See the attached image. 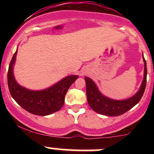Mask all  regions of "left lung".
<instances>
[{"mask_svg":"<svg viewBox=\"0 0 154 154\" xmlns=\"http://www.w3.org/2000/svg\"><path fill=\"white\" fill-rule=\"evenodd\" d=\"M143 59L145 67L144 77L142 84L139 91L133 96L128 99L118 100L111 99L108 97L104 96L98 89L95 83L91 79L88 77H85L88 102L93 111L105 116H116L125 114L138 103L142 98L145 89H146V77H147L146 61L144 59L143 55Z\"/></svg>","mask_w":154,"mask_h":154,"instance_id":"8db88e82","label":"left lung"}]
</instances>
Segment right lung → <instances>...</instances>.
<instances>
[{
	"label": "right lung",
	"instance_id": "obj_1",
	"mask_svg": "<svg viewBox=\"0 0 154 154\" xmlns=\"http://www.w3.org/2000/svg\"><path fill=\"white\" fill-rule=\"evenodd\" d=\"M17 51L14 54L8 71V86L12 98L26 111L38 116H46L58 111L64 103L67 91L78 78L69 75L51 87L42 91H31L19 85L14 75V65Z\"/></svg>",
	"mask_w": 154,
	"mask_h": 154
}]
</instances>
